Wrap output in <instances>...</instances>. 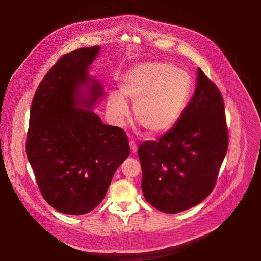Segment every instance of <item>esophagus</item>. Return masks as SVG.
<instances>
[{
    "mask_svg": "<svg viewBox=\"0 0 261 261\" xmlns=\"http://www.w3.org/2000/svg\"><path fill=\"white\" fill-rule=\"evenodd\" d=\"M129 145H130V150H131V153L132 154H135L137 152V146H136V143L134 141H130L129 142Z\"/></svg>",
    "mask_w": 261,
    "mask_h": 261,
    "instance_id": "1",
    "label": "esophagus"
}]
</instances>
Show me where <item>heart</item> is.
<instances>
[{"instance_id": "obj_1", "label": "heart", "mask_w": 261, "mask_h": 261, "mask_svg": "<svg viewBox=\"0 0 261 261\" xmlns=\"http://www.w3.org/2000/svg\"><path fill=\"white\" fill-rule=\"evenodd\" d=\"M192 89L184 70L169 63L145 62L124 75L119 95L110 93L106 107L113 121L121 126L129 115L127 102L134 103L135 122L147 135L159 136L171 130L182 115Z\"/></svg>"}]
</instances>
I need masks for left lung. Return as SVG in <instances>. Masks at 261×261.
<instances>
[{
  "label": "left lung",
  "mask_w": 261,
  "mask_h": 261,
  "mask_svg": "<svg viewBox=\"0 0 261 261\" xmlns=\"http://www.w3.org/2000/svg\"><path fill=\"white\" fill-rule=\"evenodd\" d=\"M196 80L193 97L174 127L138 147L143 196L167 214L193 207L211 194L227 153L222 95L200 68Z\"/></svg>",
  "instance_id": "1"
}]
</instances>
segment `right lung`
Masks as SVG:
<instances>
[{
    "label": "right lung",
    "instance_id": "add662e5",
    "mask_svg": "<svg viewBox=\"0 0 261 261\" xmlns=\"http://www.w3.org/2000/svg\"><path fill=\"white\" fill-rule=\"evenodd\" d=\"M100 46L63 56L37 89L25 151L43 198L57 211L84 215L104 199L118 167L129 157L126 133L92 110L104 97L90 75Z\"/></svg>",
    "mask_w": 261,
    "mask_h": 261
}]
</instances>
